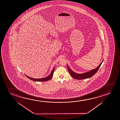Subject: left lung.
Instances as JSON below:
<instances>
[{
	"label": "left lung",
	"mask_w": 120,
	"mask_h": 120,
	"mask_svg": "<svg viewBox=\"0 0 120 120\" xmlns=\"http://www.w3.org/2000/svg\"><path fill=\"white\" fill-rule=\"evenodd\" d=\"M102 62H103V61L96 69L92 70L88 72L82 74H77V73L74 72V71H73L71 70V69H69L68 65H67V69H68L69 74H70L71 76L73 78L75 79H87V78H90L91 77L93 76L94 75H95V73H96L98 71L99 69L100 68L101 65L102 64Z\"/></svg>",
	"instance_id": "1"
}]
</instances>
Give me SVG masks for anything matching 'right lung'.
<instances>
[{
  "instance_id": "add662e5",
  "label": "right lung",
  "mask_w": 120,
  "mask_h": 120,
  "mask_svg": "<svg viewBox=\"0 0 120 120\" xmlns=\"http://www.w3.org/2000/svg\"><path fill=\"white\" fill-rule=\"evenodd\" d=\"M54 69L55 68L52 70V71H51V74L49 75V76L45 77V78H41V79H34V78H30V77H28L26 75V77H27L28 78L31 79L32 80L34 81H38V82H44V81H47L49 80L50 79H51V78L52 77V76L53 75V72L54 71Z\"/></svg>"
}]
</instances>
